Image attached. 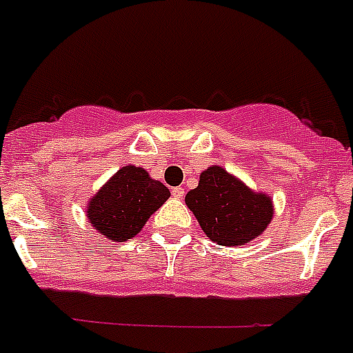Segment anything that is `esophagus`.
<instances>
[{
  "mask_svg": "<svg viewBox=\"0 0 353 353\" xmlns=\"http://www.w3.org/2000/svg\"><path fill=\"white\" fill-rule=\"evenodd\" d=\"M172 195L177 197V199H181L183 195H185V188L183 186H176V188H172Z\"/></svg>",
  "mask_w": 353,
  "mask_h": 353,
  "instance_id": "1",
  "label": "esophagus"
}]
</instances>
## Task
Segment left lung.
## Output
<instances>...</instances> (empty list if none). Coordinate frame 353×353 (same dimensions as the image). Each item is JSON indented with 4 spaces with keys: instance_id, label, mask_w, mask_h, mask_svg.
Instances as JSON below:
<instances>
[{
    "instance_id": "left-lung-1",
    "label": "left lung",
    "mask_w": 353,
    "mask_h": 353,
    "mask_svg": "<svg viewBox=\"0 0 353 353\" xmlns=\"http://www.w3.org/2000/svg\"><path fill=\"white\" fill-rule=\"evenodd\" d=\"M185 203L210 241L228 248L262 235L274 215L271 195L251 190L219 165L201 172L199 185L186 194Z\"/></svg>"
}]
</instances>
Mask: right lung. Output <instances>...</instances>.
<instances>
[{
  "instance_id": "1",
  "label": "right lung",
  "mask_w": 353,
  "mask_h": 353,
  "mask_svg": "<svg viewBox=\"0 0 353 353\" xmlns=\"http://www.w3.org/2000/svg\"><path fill=\"white\" fill-rule=\"evenodd\" d=\"M168 197L170 190L145 168L127 165L88 201L85 217L109 242H125L141 232Z\"/></svg>"
}]
</instances>
